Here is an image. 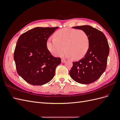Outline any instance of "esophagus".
I'll return each mask as SVG.
<instances>
[{
	"instance_id": "34e87169",
	"label": "esophagus",
	"mask_w": 120,
	"mask_h": 120,
	"mask_svg": "<svg viewBox=\"0 0 120 120\" xmlns=\"http://www.w3.org/2000/svg\"><path fill=\"white\" fill-rule=\"evenodd\" d=\"M61 63H64L66 62V60L64 59H61Z\"/></svg>"
}]
</instances>
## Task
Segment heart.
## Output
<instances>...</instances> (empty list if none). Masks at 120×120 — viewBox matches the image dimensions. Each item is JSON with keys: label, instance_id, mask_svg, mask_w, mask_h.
Instances as JSON below:
<instances>
[{"label": "heart", "instance_id": "b5f03b06", "mask_svg": "<svg viewBox=\"0 0 120 120\" xmlns=\"http://www.w3.org/2000/svg\"><path fill=\"white\" fill-rule=\"evenodd\" d=\"M54 38H49L46 41V47L52 55H63L66 49L67 56L75 60L84 57L90 47V38L86 32L63 28L54 34Z\"/></svg>", "mask_w": 120, "mask_h": 120}]
</instances>
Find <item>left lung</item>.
I'll list each match as a JSON object with an SVG mask.
<instances>
[{
    "label": "left lung",
    "instance_id": "obj_1",
    "mask_svg": "<svg viewBox=\"0 0 120 120\" xmlns=\"http://www.w3.org/2000/svg\"><path fill=\"white\" fill-rule=\"evenodd\" d=\"M86 32L90 38V47L82 59L73 62L70 71L72 79L82 84H90L99 79L107 68L109 46L102 32L90 25L72 27Z\"/></svg>",
    "mask_w": 120,
    "mask_h": 120
}]
</instances>
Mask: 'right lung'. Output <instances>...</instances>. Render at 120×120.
<instances>
[{"label": "right lung", "instance_id": "right-lung-1", "mask_svg": "<svg viewBox=\"0 0 120 120\" xmlns=\"http://www.w3.org/2000/svg\"><path fill=\"white\" fill-rule=\"evenodd\" d=\"M58 27H37L21 34L17 41L14 60L18 74L30 84L41 86L53 79L60 57L53 56L47 39Z\"/></svg>", "mask_w": 120, "mask_h": 120}]
</instances>
